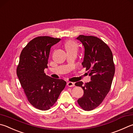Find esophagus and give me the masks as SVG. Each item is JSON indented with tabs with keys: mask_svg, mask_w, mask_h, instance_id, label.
Masks as SVG:
<instances>
[{
	"mask_svg": "<svg viewBox=\"0 0 133 133\" xmlns=\"http://www.w3.org/2000/svg\"><path fill=\"white\" fill-rule=\"evenodd\" d=\"M67 85L68 87H74L75 86V84L74 83H73V82H70L69 81L67 83Z\"/></svg>",
	"mask_w": 133,
	"mask_h": 133,
	"instance_id": "obj_1",
	"label": "esophagus"
}]
</instances>
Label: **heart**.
I'll return each instance as SVG.
<instances>
[{
	"instance_id": "heart-1",
	"label": "heart",
	"mask_w": 133,
	"mask_h": 133,
	"mask_svg": "<svg viewBox=\"0 0 133 133\" xmlns=\"http://www.w3.org/2000/svg\"><path fill=\"white\" fill-rule=\"evenodd\" d=\"M65 48L67 50H72V49H77V45L74 41H69L65 43Z\"/></svg>"
}]
</instances>
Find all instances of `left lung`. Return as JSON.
I'll return each instance as SVG.
<instances>
[{"label": "left lung", "mask_w": 133, "mask_h": 133, "mask_svg": "<svg viewBox=\"0 0 133 133\" xmlns=\"http://www.w3.org/2000/svg\"><path fill=\"white\" fill-rule=\"evenodd\" d=\"M77 39L84 47L82 65L89 70L91 77V81L85 85L82 81L75 84L84 90L83 96L77 102L84 110L90 111L98 107L110 91L115 71L113 54L109 47L97 37L81 35Z\"/></svg>", "instance_id": "1"}]
</instances>
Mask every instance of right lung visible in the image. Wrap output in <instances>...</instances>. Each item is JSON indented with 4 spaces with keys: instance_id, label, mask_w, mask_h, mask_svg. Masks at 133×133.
<instances>
[{
    "instance_id": "1",
    "label": "right lung",
    "mask_w": 133,
    "mask_h": 133,
    "mask_svg": "<svg viewBox=\"0 0 133 133\" xmlns=\"http://www.w3.org/2000/svg\"><path fill=\"white\" fill-rule=\"evenodd\" d=\"M60 41L46 36L35 38L20 54L17 75L29 102L41 110L55 104L66 85L63 79L53 78L44 73L50 48Z\"/></svg>"
}]
</instances>
